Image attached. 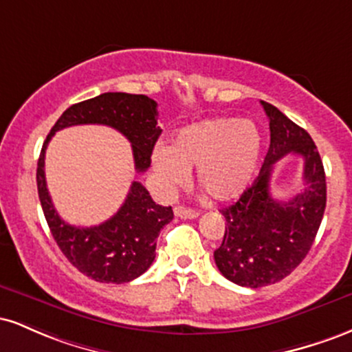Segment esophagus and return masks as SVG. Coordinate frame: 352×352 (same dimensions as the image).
<instances>
[{"label": "esophagus", "instance_id": "34e87169", "mask_svg": "<svg viewBox=\"0 0 352 352\" xmlns=\"http://www.w3.org/2000/svg\"><path fill=\"white\" fill-rule=\"evenodd\" d=\"M173 213H175V217L185 218V220H193V218L199 217V212H197V210L182 207V205H177V207L173 208Z\"/></svg>", "mask_w": 352, "mask_h": 352}]
</instances>
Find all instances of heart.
I'll return each instance as SVG.
<instances>
[{"label":"heart","mask_w":352,"mask_h":352,"mask_svg":"<svg viewBox=\"0 0 352 352\" xmlns=\"http://www.w3.org/2000/svg\"><path fill=\"white\" fill-rule=\"evenodd\" d=\"M263 152V137L250 120L233 117L201 120L180 129L168 147L153 152V168L168 190L197 185L215 201H232L248 190Z\"/></svg>","instance_id":"1"}]
</instances>
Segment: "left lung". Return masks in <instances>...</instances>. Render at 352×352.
Segmentation results:
<instances>
[{
	"label": "left lung",
	"mask_w": 352,
	"mask_h": 352,
	"mask_svg": "<svg viewBox=\"0 0 352 352\" xmlns=\"http://www.w3.org/2000/svg\"><path fill=\"white\" fill-rule=\"evenodd\" d=\"M270 119V148L260 175L235 204L221 210L227 227L215 263L230 281L261 288L288 276L306 258L326 208V175L308 132L261 100ZM288 153L303 157L305 188L292 201L269 193L274 164Z\"/></svg>",
	"instance_id": "1"
}]
</instances>
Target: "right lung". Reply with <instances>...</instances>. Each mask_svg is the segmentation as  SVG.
I'll return each instance as SVG.
<instances>
[{
	"mask_svg": "<svg viewBox=\"0 0 352 352\" xmlns=\"http://www.w3.org/2000/svg\"><path fill=\"white\" fill-rule=\"evenodd\" d=\"M157 102L142 94L106 92L74 104L63 112L44 140L36 170L38 193L56 243L80 273L100 283H129L155 260L157 236L173 218L172 207L152 200L140 182H132L127 199L114 217L96 227H74L58 215L46 187L44 153L51 137L71 125H109L132 144L137 172L151 167V155L162 129L157 124Z\"/></svg>",
	"mask_w": 352,
	"mask_h": 352,
	"instance_id": "add662e5",
	"label": "right lung"
}]
</instances>
